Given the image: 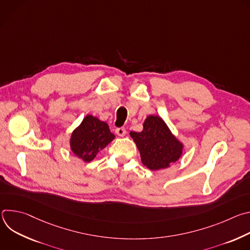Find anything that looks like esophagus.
I'll return each instance as SVG.
<instances>
[{
    "label": "esophagus",
    "instance_id": "obj_1",
    "mask_svg": "<svg viewBox=\"0 0 250 250\" xmlns=\"http://www.w3.org/2000/svg\"><path fill=\"white\" fill-rule=\"evenodd\" d=\"M116 133L119 135V136H125V133H126V130L125 127H118L116 129Z\"/></svg>",
    "mask_w": 250,
    "mask_h": 250
}]
</instances>
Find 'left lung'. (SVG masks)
I'll list each match as a JSON object with an SVG mask.
<instances>
[{
	"label": "left lung",
	"mask_w": 250,
	"mask_h": 250,
	"mask_svg": "<svg viewBox=\"0 0 250 250\" xmlns=\"http://www.w3.org/2000/svg\"><path fill=\"white\" fill-rule=\"evenodd\" d=\"M139 150L141 162L150 170L165 169L182 155L183 144L158 116H148L140 132L130 131Z\"/></svg>",
	"instance_id": "8db88e82"
}]
</instances>
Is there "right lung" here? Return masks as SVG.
I'll use <instances>...</instances> for the list:
<instances>
[{
	"label": "right lung",
	"mask_w": 250,
	"mask_h": 250,
	"mask_svg": "<svg viewBox=\"0 0 250 250\" xmlns=\"http://www.w3.org/2000/svg\"><path fill=\"white\" fill-rule=\"evenodd\" d=\"M114 138L106 123L87 115L71 134L70 148L78 158L90 162Z\"/></svg>",
	"instance_id": "right-lung-1"
}]
</instances>
